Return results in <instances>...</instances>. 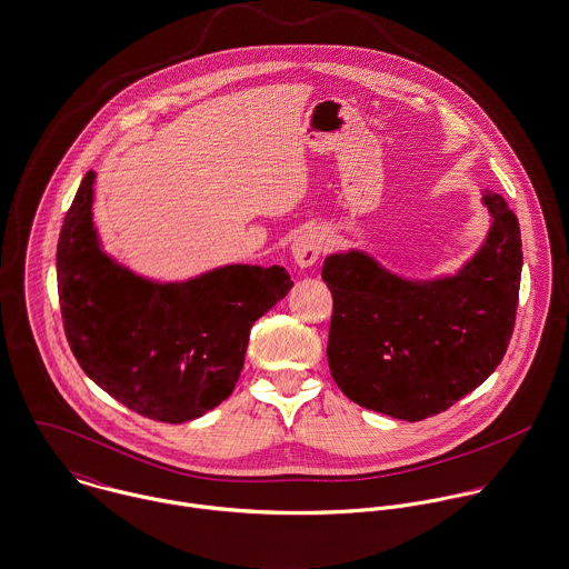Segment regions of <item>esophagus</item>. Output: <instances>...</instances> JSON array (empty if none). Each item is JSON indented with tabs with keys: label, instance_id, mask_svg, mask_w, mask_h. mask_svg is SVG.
<instances>
[{
	"label": "esophagus",
	"instance_id": "esophagus-1",
	"mask_svg": "<svg viewBox=\"0 0 569 569\" xmlns=\"http://www.w3.org/2000/svg\"><path fill=\"white\" fill-rule=\"evenodd\" d=\"M322 249H325V233L316 227L297 231L290 240V254H292L295 263L301 266V268H308V266L316 263V259L320 257Z\"/></svg>",
	"mask_w": 569,
	"mask_h": 569
}]
</instances>
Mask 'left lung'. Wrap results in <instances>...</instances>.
I'll use <instances>...</instances> for the list:
<instances>
[{"label":"left lung","instance_id":"8db88e82","mask_svg":"<svg viewBox=\"0 0 569 569\" xmlns=\"http://www.w3.org/2000/svg\"><path fill=\"white\" fill-rule=\"evenodd\" d=\"M491 227L458 272L406 279L358 249L331 253L327 360L358 406L401 421L439 415L505 358L521 281V236L500 193H482Z\"/></svg>","mask_w":569,"mask_h":569}]
</instances>
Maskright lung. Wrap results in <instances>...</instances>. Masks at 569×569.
<instances>
[{
    "instance_id": "1",
    "label": "right lung",
    "mask_w": 569,
    "mask_h": 569,
    "mask_svg": "<svg viewBox=\"0 0 569 569\" xmlns=\"http://www.w3.org/2000/svg\"><path fill=\"white\" fill-rule=\"evenodd\" d=\"M93 186L96 172H87L57 251L69 347L82 371L132 412L193 421L233 392L254 320L295 283L283 266L251 263L186 281L141 277L102 249Z\"/></svg>"
}]
</instances>
